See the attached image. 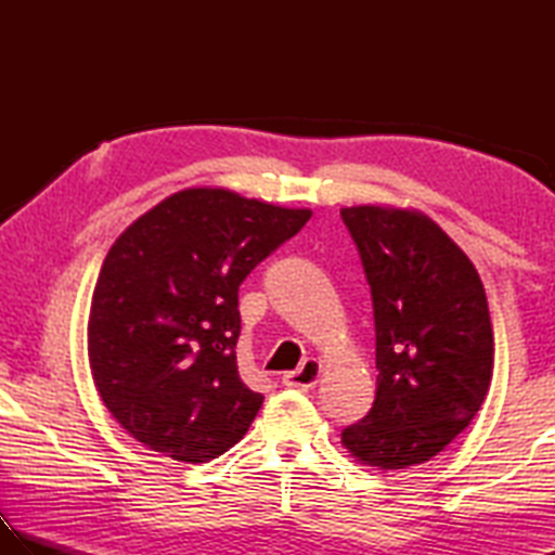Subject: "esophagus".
Masks as SVG:
<instances>
[{"instance_id": "34e87169", "label": "esophagus", "mask_w": 555, "mask_h": 555, "mask_svg": "<svg viewBox=\"0 0 555 555\" xmlns=\"http://www.w3.org/2000/svg\"><path fill=\"white\" fill-rule=\"evenodd\" d=\"M320 376H322V362L308 360V362H302L300 370L284 374V384L288 388H300V391H308V388L317 386V382H320Z\"/></svg>"}]
</instances>
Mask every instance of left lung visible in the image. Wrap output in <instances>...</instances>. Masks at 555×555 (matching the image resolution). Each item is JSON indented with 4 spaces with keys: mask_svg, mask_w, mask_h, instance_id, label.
<instances>
[{
    "mask_svg": "<svg viewBox=\"0 0 555 555\" xmlns=\"http://www.w3.org/2000/svg\"><path fill=\"white\" fill-rule=\"evenodd\" d=\"M374 305L376 396L340 443L382 473L439 455L469 427L493 374L485 286L469 257L420 209L340 207Z\"/></svg>",
    "mask_w": 555,
    "mask_h": 555,
    "instance_id": "8db88e82",
    "label": "left lung"
}]
</instances>
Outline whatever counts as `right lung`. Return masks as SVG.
<instances>
[{"mask_svg": "<svg viewBox=\"0 0 555 555\" xmlns=\"http://www.w3.org/2000/svg\"><path fill=\"white\" fill-rule=\"evenodd\" d=\"M312 217L229 188H183L140 215L104 257L88 317L102 403L135 441L209 463L262 408L241 382L238 286Z\"/></svg>", "mask_w": 555, "mask_h": 555, "instance_id": "right-lung-1", "label": "right lung"}]
</instances>
